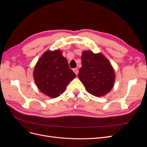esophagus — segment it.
Masks as SVG:
<instances>
[{"label":"esophagus","instance_id":"34e87169","mask_svg":"<svg viewBox=\"0 0 147 147\" xmlns=\"http://www.w3.org/2000/svg\"><path fill=\"white\" fill-rule=\"evenodd\" d=\"M73 71H74V72H75V74H76V75H77V74H78V69H77V68H75V69H73Z\"/></svg>","mask_w":147,"mask_h":147}]
</instances>
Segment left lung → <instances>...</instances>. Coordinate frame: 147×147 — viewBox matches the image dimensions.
Segmentation results:
<instances>
[{"label": "left lung", "instance_id": "obj_1", "mask_svg": "<svg viewBox=\"0 0 147 147\" xmlns=\"http://www.w3.org/2000/svg\"><path fill=\"white\" fill-rule=\"evenodd\" d=\"M78 78L86 91L95 96L107 94L113 86L115 75L113 67L101 53L84 51Z\"/></svg>", "mask_w": 147, "mask_h": 147}]
</instances>
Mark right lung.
<instances>
[{
  "label": "right lung",
  "instance_id": "1",
  "mask_svg": "<svg viewBox=\"0 0 147 147\" xmlns=\"http://www.w3.org/2000/svg\"><path fill=\"white\" fill-rule=\"evenodd\" d=\"M75 77L67 60L59 50L46 51L34 70V80L38 90L52 98L63 94L69 83Z\"/></svg>",
  "mask_w": 147,
  "mask_h": 147
}]
</instances>
